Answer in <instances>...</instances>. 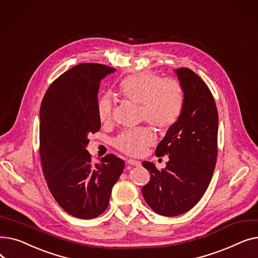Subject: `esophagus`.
I'll return each mask as SVG.
<instances>
[{"mask_svg":"<svg viewBox=\"0 0 258 258\" xmlns=\"http://www.w3.org/2000/svg\"><path fill=\"white\" fill-rule=\"evenodd\" d=\"M127 164H128V165H132V166H140V164H141V163H140L139 161L130 159V160H127Z\"/></svg>","mask_w":258,"mask_h":258,"instance_id":"34e87169","label":"esophagus"}]
</instances>
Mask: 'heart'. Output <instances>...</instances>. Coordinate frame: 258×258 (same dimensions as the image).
Segmentation results:
<instances>
[{
    "instance_id": "1",
    "label": "heart",
    "mask_w": 258,
    "mask_h": 258,
    "mask_svg": "<svg viewBox=\"0 0 258 258\" xmlns=\"http://www.w3.org/2000/svg\"><path fill=\"white\" fill-rule=\"evenodd\" d=\"M118 92L126 101L140 105L141 119L159 131H165L178 120L184 102V91L177 79L162 78L153 72H140L125 77ZM97 115L102 123L113 116V102L103 96L97 103ZM155 142L153 132L148 127L121 133L114 145L122 153L140 157Z\"/></svg>"
}]
</instances>
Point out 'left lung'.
Segmentation results:
<instances>
[{
    "mask_svg": "<svg viewBox=\"0 0 258 258\" xmlns=\"http://www.w3.org/2000/svg\"><path fill=\"white\" fill-rule=\"evenodd\" d=\"M184 91L179 119L156 150L168 155L166 167L142 162L151 181L142 187L145 202L155 212L175 216L195 207L211 181L218 158V108L203 79L188 68L175 70Z\"/></svg>",
    "mask_w": 258,
    "mask_h": 258,
    "instance_id": "8db88e82",
    "label": "left lung"
}]
</instances>
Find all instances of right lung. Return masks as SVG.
Instances as JSON below:
<instances>
[{
	"instance_id": "obj_1",
	"label": "right lung",
	"mask_w": 258,
	"mask_h": 258,
	"mask_svg": "<svg viewBox=\"0 0 258 258\" xmlns=\"http://www.w3.org/2000/svg\"><path fill=\"white\" fill-rule=\"evenodd\" d=\"M113 72L104 64L79 63L53 81L40 105L39 156L49 190L66 212L83 220L104 212L125 165L113 154L94 164L86 150L89 135L100 130V80Z\"/></svg>"
}]
</instances>
